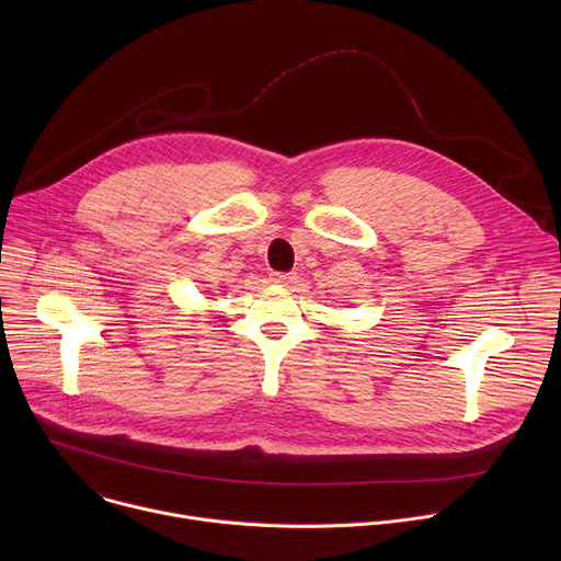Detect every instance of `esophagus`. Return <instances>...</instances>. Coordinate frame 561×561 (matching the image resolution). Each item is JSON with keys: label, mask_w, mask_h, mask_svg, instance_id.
<instances>
[{"label": "esophagus", "mask_w": 561, "mask_h": 561, "mask_svg": "<svg viewBox=\"0 0 561 561\" xmlns=\"http://www.w3.org/2000/svg\"><path fill=\"white\" fill-rule=\"evenodd\" d=\"M297 277H295V273H271V282L273 284H279V286H288V284H293Z\"/></svg>", "instance_id": "34e87169"}]
</instances>
